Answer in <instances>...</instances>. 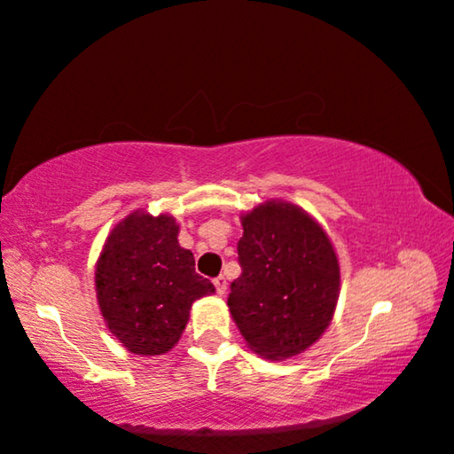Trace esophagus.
I'll list each match as a JSON object with an SVG mask.
<instances>
[{
	"label": "esophagus",
	"mask_w": 454,
	"mask_h": 454,
	"mask_svg": "<svg viewBox=\"0 0 454 454\" xmlns=\"http://www.w3.org/2000/svg\"><path fill=\"white\" fill-rule=\"evenodd\" d=\"M214 286H216V292H218L220 296H222V294H226L228 282H226L224 276H216V278H214Z\"/></svg>",
	"instance_id": "34e87169"
}]
</instances>
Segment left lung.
<instances>
[{
	"mask_svg": "<svg viewBox=\"0 0 454 454\" xmlns=\"http://www.w3.org/2000/svg\"><path fill=\"white\" fill-rule=\"evenodd\" d=\"M242 274L228 309L248 347L282 360L304 352L328 328L340 292L333 242L309 212L268 200L242 216Z\"/></svg>",
	"mask_w": 454,
	"mask_h": 454,
	"instance_id": "1",
	"label": "left lung"
}]
</instances>
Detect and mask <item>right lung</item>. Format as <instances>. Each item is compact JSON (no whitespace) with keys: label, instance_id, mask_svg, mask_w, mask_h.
I'll return each mask as SVG.
<instances>
[{"label":"right lung","instance_id":"obj_1","mask_svg":"<svg viewBox=\"0 0 454 454\" xmlns=\"http://www.w3.org/2000/svg\"><path fill=\"white\" fill-rule=\"evenodd\" d=\"M178 230L168 214L136 210L112 230L96 264L106 326L134 355L174 348L192 302L214 292V284L196 274L194 254L178 244Z\"/></svg>","mask_w":454,"mask_h":454}]
</instances>
